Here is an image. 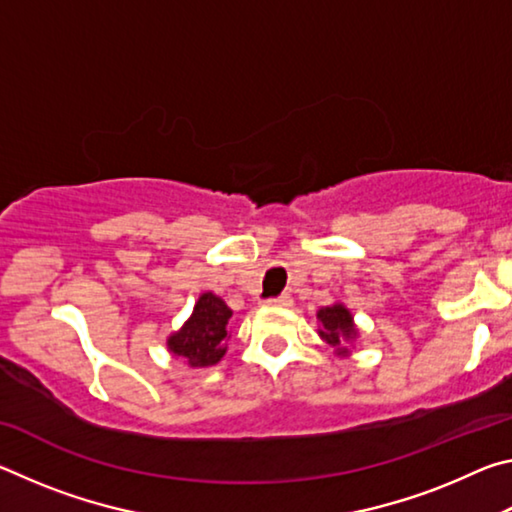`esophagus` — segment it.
<instances>
[{
	"label": "esophagus",
	"mask_w": 512,
	"mask_h": 512,
	"mask_svg": "<svg viewBox=\"0 0 512 512\" xmlns=\"http://www.w3.org/2000/svg\"><path fill=\"white\" fill-rule=\"evenodd\" d=\"M266 307H289L291 305V298L289 296H280V298H268L264 300Z\"/></svg>",
	"instance_id": "1"
}]
</instances>
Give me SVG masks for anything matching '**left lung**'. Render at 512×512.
I'll list each match as a JSON object with an SVG mask.
<instances>
[{
	"mask_svg": "<svg viewBox=\"0 0 512 512\" xmlns=\"http://www.w3.org/2000/svg\"><path fill=\"white\" fill-rule=\"evenodd\" d=\"M318 336L327 345H332L336 357H352V348L361 336L357 323H354L352 311L343 302L318 309Z\"/></svg>",
	"mask_w": 512,
	"mask_h": 512,
	"instance_id": "obj_1",
	"label": "left lung"
}]
</instances>
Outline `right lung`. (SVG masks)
<instances>
[{
  "label": "right lung",
  "mask_w": 512,
  "mask_h": 512,
  "mask_svg": "<svg viewBox=\"0 0 512 512\" xmlns=\"http://www.w3.org/2000/svg\"><path fill=\"white\" fill-rule=\"evenodd\" d=\"M230 323L232 309L212 291H205L198 296L183 327L167 336V350L189 368L216 366L228 352Z\"/></svg>",
  "instance_id": "1"
}]
</instances>
